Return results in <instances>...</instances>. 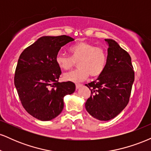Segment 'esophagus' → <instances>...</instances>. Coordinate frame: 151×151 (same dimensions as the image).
Masks as SVG:
<instances>
[{
  "instance_id": "34e87169",
  "label": "esophagus",
  "mask_w": 151,
  "mask_h": 151,
  "mask_svg": "<svg viewBox=\"0 0 151 151\" xmlns=\"http://www.w3.org/2000/svg\"><path fill=\"white\" fill-rule=\"evenodd\" d=\"M81 86H82V84H76V89H79V88L81 87Z\"/></svg>"
}]
</instances>
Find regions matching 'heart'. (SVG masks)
Masks as SVG:
<instances>
[{
  "mask_svg": "<svg viewBox=\"0 0 151 151\" xmlns=\"http://www.w3.org/2000/svg\"><path fill=\"white\" fill-rule=\"evenodd\" d=\"M71 57L58 54L55 58L57 65L62 70H70L77 63V70L64 74L66 81L80 82L89 76L97 77L103 73L107 64L106 51L101 47H96L91 42H79L69 49Z\"/></svg>",
  "mask_w": 151,
  "mask_h": 151,
  "instance_id": "obj_1",
  "label": "heart"
}]
</instances>
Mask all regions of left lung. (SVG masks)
<instances>
[{
    "label": "left lung",
    "instance_id": "1",
    "mask_svg": "<svg viewBox=\"0 0 151 151\" xmlns=\"http://www.w3.org/2000/svg\"><path fill=\"white\" fill-rule=\"evenodd\" d=\"M105 41L109 47L106 66L96 80L85 84L91 91L85 108L94 119L106 121L116 116L129 103L134 72L129 54L114 40Z\"/></svg>",
    "mask_w": 151,
    "mask_h": 151
}]
</instances>
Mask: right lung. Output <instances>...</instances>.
Masks as SVG:
<instances>
[{
    "mask_svg": "<svg viewBox=\"0 0 151 151\" xmlns=\"http://www.w3.org/2000/svg\"><path fill=\"white\" fill-rule=\"evenodd\" d=\"M70 36H43L20 55L14 84L26 111L40 121H50L62 112L64 97L75 91L72 81L58 82L62 72L55 58Z\"/></svg>",
    "mask_w": 151,
    "mask_h": 151,
    "instance_id": "obj_1",
    "label": "right lung"
}]
</instances>
